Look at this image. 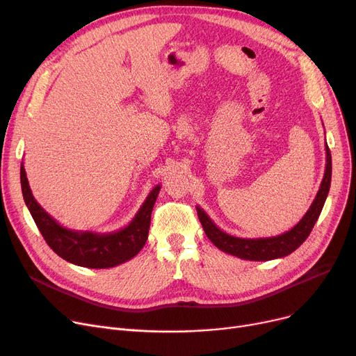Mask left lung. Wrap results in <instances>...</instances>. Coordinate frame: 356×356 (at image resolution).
<instances>
[{"instance_id": "obj_1", "label": "left lung", "mask_w": 356, "mask_h": 356, "mask_svg": "<svg viewBox=\"0 0 356 356\" xmlns=\"http://www.w3.org/2000/svg\"><path fill=\"white\" fill-rule=\"evenodd\" d=\"M326 149V167L325 175L321 183L319 192H317L313 203L310 204L306 215L300 219V222L294 225L290 231L268 238H239L223 232L216 227V223L208 216L200 207H196L199 220L203 227L204 234L212 241V244L218 247L220 251L238 257L241 259L248 261H270L275 258H283L300 247L310 235L314 223L319 218L323 204L326 202L330 180H332V156L327 144H325Z\"/></svg>"}]
</instances>
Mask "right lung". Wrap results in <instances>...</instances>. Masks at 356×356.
<instances>
[{
	"mask_svg": "<svg viewBox=\"0 0 356 356\" xmlns=\"http://www.w3.org/2000/svg\"><path fill=\"white\" fill-rule=\"evenodd\" d=\"M20 179L24 202L37 228L42 232L47 245L67 263L86 268H111L134 258L145 245L152 212L161 188L160 184L148 193L141 208L127 227L120 231L99 234L62 227L34 199L23 164Z\"/></svg>",
	"mask_w": 356,
	"mask_h": 356,
	"instance_id": "1",
	"label": "right lung"
}]
</instances>
